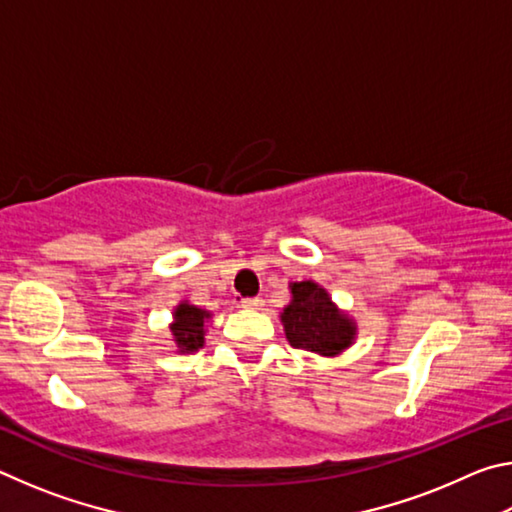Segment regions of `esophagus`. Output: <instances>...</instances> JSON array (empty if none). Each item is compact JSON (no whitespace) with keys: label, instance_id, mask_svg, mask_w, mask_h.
Segmentation results:
<instances>
[{"label":"esophagus","instance_id":"esophagus-1","mask_svg":"<svg viewBox=\"0 0 512 512\" xmlns=\"http://www.w3.org/2000/svg\"><path fill=\"white\" fill-rule=\"evenodd\" d=\"M241 307H244V309H262L264 300L262 298H246V300H241Z\"/></svg>","mask_w":512,"mask_h":512}]
</instances>
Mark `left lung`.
<instances>
[{"label":"left lung","instance_id":"left-lung-1","mask_svg":"<svg viewBox=\"0 0 512 512\" xmlns=\"http://www.w3.org/2000/svg\"><path fill=\"white\" fill-rule=\"evenodd\" d=\"M282 325L293 348L316 352L320 357H336L350 348L357 336L354 320L311 280L291 284V302L282 311Z\"/></svg>","mask_w":512,"mask_h":512}]
</instances>
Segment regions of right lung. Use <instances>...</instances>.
I'll return each mask as SVG.
<instances>
[{"instance_id":"add662e5","label":"right lung","mask_w":512,"mask_h":512,"mask_svg":"<svg viewBox=\"0 0 512 512\" xmlns=\"http://www.w3.org/2000/svg\"><path fill=\"white\" fill-rule=\"evenodd\" d=\"M207 318H210V311L189 305L187 300L173 309L171 334L178 352H196L198 348H203Z\"/></svg>"}]
</instances>
